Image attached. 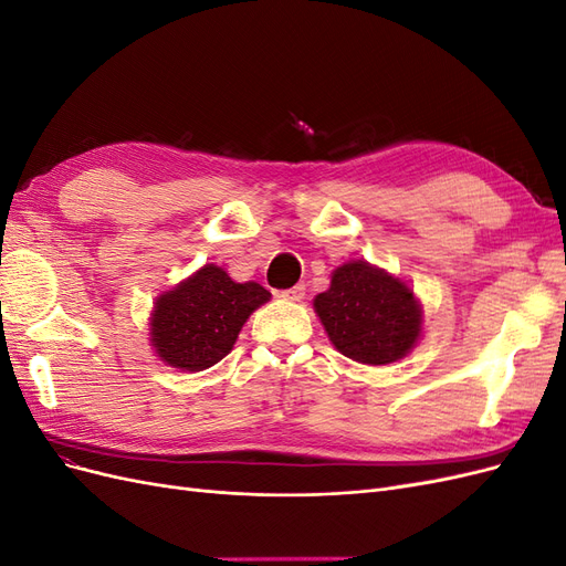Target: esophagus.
Masks as SVG:
<instances>
[{"label": "esophagus", "instance_id": "1", "mask_svg": "<svg viewBox=\"0 0 566 566\" xmlns=\"http://www.w3.org/2000/svg\"><path fill=\"white\" fill-rule=\"evenodd\" d=\"M304 293H306L304 283H297V285H293L290 290H283L281 297H283V300H290V302H302V300H304Z\"/></svg>", "mask_w": 566, "mask_h": 566}]
</instances>
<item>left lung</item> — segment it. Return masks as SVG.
<instances>
[{
	"instance_id": "1",
	"label": "left lung",
	"mask_w": 566,
	"mask_h": 566,
	"mask_svg": "<svg viewBox=\"0 0 566 566\" xmlns=\"http://www.w3.org/2000/svg\"><path fill=\"white\" fill-rule=\"evenodd\" d=\"M314 310L335 349L368 366L399 361L422 333V306L413 290L361 260L333 271L331 287L314 297Z\"/></svg>"
}]
</instances>
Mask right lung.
I'll return each instance as SVG.
<instances>
[{
	"label": "right lung",
	"instance_id": "right-lung-1",
	"mask_svg": "<svg viewBox=\"0 0 566 566\" xmlns=\"http://www.w3.org/2000/svg\"><path fill=\"white\" fill-rule=\"evenodd\" d=\"M269 300L260 283H235L221 266L205 264L156 300L150 345L167 366L205 370L233 349L250 314Z\"/></svg>",
	"mask_w": 566,
	"mask_h": 566
}]
</instances>
